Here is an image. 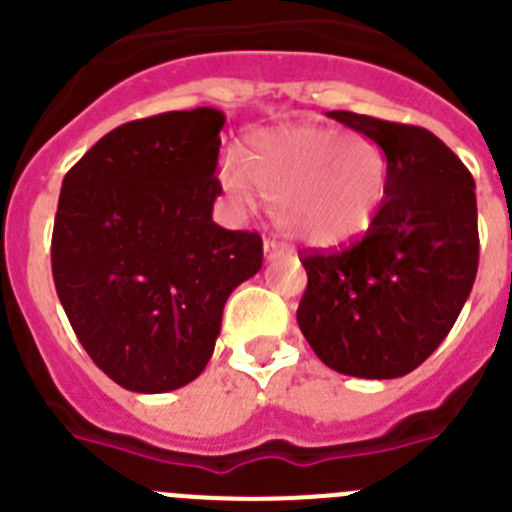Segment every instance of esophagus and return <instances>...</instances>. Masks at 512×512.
I'll return each mask as SVG.
<instances>
[{
	"instance_id": "34e87169",
	"label": "esophagus",
	"mask_w": 512,
	"mask_h": 512,
	"mask_svg": "<svg viewBox=\"0 0 512 512\" xmlns=\"http://www.w3.org/2000/svg\"><path fill=\"white\" fill-rule=\"evenodd\" d=\"M262 250H265V260H275V257L285 255V250L280 247V242H275V240H265Z\"/></svg>"
}]
</instances>
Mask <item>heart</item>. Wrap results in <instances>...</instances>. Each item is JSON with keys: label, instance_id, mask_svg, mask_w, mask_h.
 I'll use <instances>...</instances> for the list:
<instances>
[{"label": "heart", "instance_id": "obj_1", "mask_svg": "<svg viewBox=\"0 0 512 512\" xmlns=\"http://www.w3.org/2000/svg\"><path fill=\"white\" fill-rule=\"evenodd\" d=\"M219 184L240 212L272 204L285 237L338 250L364 237L384 207L389 159L374 138L313 123L262 128L224 161Z\"/></svg>", "mask_w": 512, "mask_h": 512}]
</instances>
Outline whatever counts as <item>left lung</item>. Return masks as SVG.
<instances>
[{"label": "left lung", "mask_w": 512, "mask_h": 512, "mask_svg": "<svg viewBox=\"0 0 512 512\" xmlns=\"http://www.w3.org/2000/svg\"><path fill=\"white\" fill-rule=\"evenodd\" d=\"M328 118L384 148L389 189L364 240L300 257L308 288L298 326L338 374L396 379L437 351L470 298L480 260L475 181L427 128L351 111Z\"/></svg>", "instance_id": "1"}]
</instances>
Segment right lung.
Segmentation results:
<instances>
[{
    "label": "right lung",
    "mask_w": 512,
    "mask_h": 512,
    "mask_svg": "<svg viewBox=\"0 0 512 512\" xmlns=\"http://www.w3.org/2000/svg\"><path fill=\"white\" fill-rule=\"evenodd\" d=\"M222 126L217 108L123 123L62 179L57 298L95 366L128 391L197 379L229 293L262 267L260 234L212 219Z\"/></svg>",
    "instance_id": "1"
}]
</instances>
